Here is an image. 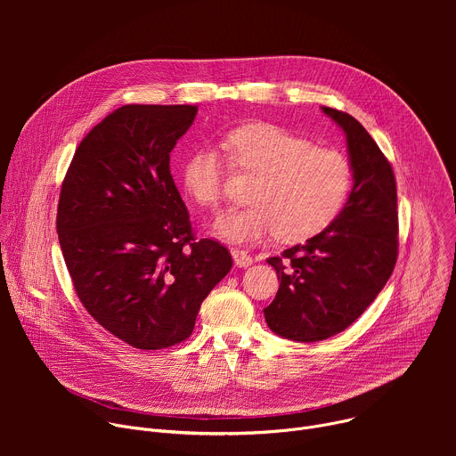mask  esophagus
<instances>
[{
  "label": "esophagus",
  "mask_w": 456,
  "mask_h": 456,
  "mask_svg": "<svg viewBox=\"0 0 456 456\" xmlns=\"http://www.w3.org/2000/svg\"><path fill=\"white\" fill-rule=\"evenodd\" d=\"M231 254H232V259H234V265L236 267H248V265H252V257H250V254H247L245 250H241V248H232L231 250Z\"/></svg>",
  "instance_id": "1"
}]
</instances>
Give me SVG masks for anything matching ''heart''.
Returning a JSON list of instances; mask_svg holds the SVG:
<instances>
[{
    "instance_id": "heart-1",
    "label": "heart",
    "mask_w": 456,
    "mask_h": 456,
    "mask_svg": "<svg viewBox=\"0 0 456 456\" xmlns=\"http://www.w3.org/2000/svg\"><path fill=\"white\" fill-rule=\"evenodd\" d=\"M231 162L256 175L248 206L216 218L213 232L232 243H250L278 232L283 241H301L330 227L354 189L350 159L315 146L290 129L250 122L227 134ZM182 185L189 197L215 208L222 197L224 162L213 146L194 150L182 164Z\"/></svg>"
}]
</instances>
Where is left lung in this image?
<instances>
[{"instance_id": "obj_1", "label": "left lung", "mask_w": 456, "mask_h": 456, "mask_svg": "<svg viewBox=\"0 0 456 456\" xmlns=\"http://www.w3.org/2000/svg\"><path fill=\"white\" fill-rule=\"evenodd\" d=\"M346 137L354 189L338 220L267 262L280 289L264 308L269 329L315 343L343 330L373 303L397 262V185L392 166L352 115L321 106Z\"/></svg>"}]
</instances>
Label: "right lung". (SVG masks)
<instances>
[{"label":"right lung","instance_id":"right-lung-1","mask_svg":"<svg viewBox=\"0 0 456 456\" xmlns=\"http://www.w3.org/2000/svg\"><path fill=\"white\" fill-rule=\"evenodd\" d=\"M197 111L117 108L83 139L61 187L57 234L74 289L101 327L139 350L187 339L232 267L224 245L194 240L169 169Z\"/></svg>","mask_w":456,"mask_h":456}]
</instances>
